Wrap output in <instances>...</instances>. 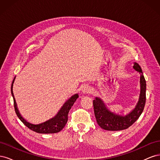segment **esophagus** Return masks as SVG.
Wrapping results in <instances>:
<instances>
[{"mask_svg":"<svg viewBox=\"0 0 160 160\" xmlns=\"http://www.w3.org/2000/svg\"><path fill=\"white\" fill-rule=\"evenodd\" d=\"M91 91V88L88 85H84L83 88H81V91L83 94H88L90 93Z\"/></svg>","mask_w":160,"mask_h":160,"instance_id":"1","label":"esophagus"}]
</instances>
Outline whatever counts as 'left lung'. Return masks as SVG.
<instances>
[{
  "label": "left lung",
  "instance_id": "left-lung-1",
  "mask_svg": "<svg viewBox=\"0 0 160 160\" xmlns=\"http://www.w3.org/2000/svg\"><path fill=\"white\" fill-rule=\"evenodd\" d=\"M133 69L140 74V95L135 108L126 115H120L111 112L106 107L101 98H95L93 104L95 118L99 126L108 131H120L128 129L136 122L142 113L146 99V81L144 78L141 67L134 62Z\"/></svg>",
  "mask_w": 160,
  "mask_h": 160
}]
</instances>
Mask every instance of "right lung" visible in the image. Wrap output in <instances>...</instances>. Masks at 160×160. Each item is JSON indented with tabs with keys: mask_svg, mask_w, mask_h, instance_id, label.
Instances as JSON below:
<instances>
[{
	"mask_svg": "<svg viewBox=\"0 0 160 160\" xmlns=\"http://www.w3.org/2000/svg\"><path fill=\"white\" fill-rule=\"evenodd\" d=\"M14 79H15V77L14 78L12 83L11 93L14 100V110H15V112L17 113V115L18 116V118L20 119L21 122L25 124L28 128H29L32 131H34V132L38 133H55L59 132L61 130H62V128H63L65 127V125H66L67 120H68V113L69 112V110L71 109L72 106L73 105L77 99L79 98L78 94H75L74 95L71 96V98L67 100L64 103V105L62 106V108H61L59 112H58V113L54 118H52L49 120L46 121V122L39 124H32L27 122V121L22 117L21 113H19V111L18 110L17 103L15 99H14L12 91V87Z\"/></svg>",
	"mask_w": 160,
	"mask_h": 160,
	"instance_id": "add662e5",
	"label": "right lung"
}]
</instances>
